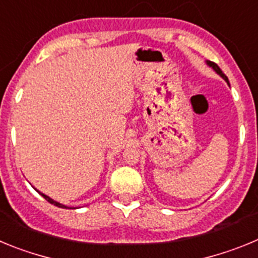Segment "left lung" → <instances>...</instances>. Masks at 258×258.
Here are the masks:
<instances>
[{
    "instance_id": "1",
    "label": "left lung",
    "mask_w": 258,
    "mask_h": 258,
    "mask_svg": "<svg viewBox=\"0 0 258 258\" xmlns=\"http://www.w3.org/2000/svg\"><path fill=\"white\" fill-rule=\"evenodd\" d=\"M206 63H207V64H208V66H209V67H211V68H212V70H213V71H214V72H216V74H217V75H220V76H221V77H222V79H223V80H225V81H226V83H227V84H229V80H227L226 75L223 74L222 71H221V68H220V67H218V66H217V64H216V63H213V61H211V60H207V61H206ZM229 85H230V84H229Z\"/></svg>"
}]
</instances>
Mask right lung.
Masks as SVG:
<instances>
[{
    "label": "right lung",
    "mask_w": 258,
    "mask_h": 258,
    "mask_svg": "<svg viewBox=\"0 0 258 258\" xmlns=\"http://www.w3.org/2000/svg\"><path fill=\"white\" fill-rule=\"evenodd\" d=\"M36 191H37V192H38V194H40L41 197H44V198H45V199H46V200H47V202H49V203H51V204H54V206L59 207V208H67V206H63V204H60V203L55 202V200H52V199H51V198H49V197H47V195H45V194L40 192V191H38V190H36Z\"/></svg>",
    "instance_id": "obj_1"
}]
</instances>
